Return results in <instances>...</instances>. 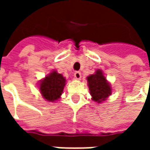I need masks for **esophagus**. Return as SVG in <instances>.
I'll return each instance as SVG.
<instances>
[{
	"label": "esophagus",
	"instance_id": "obj_1",
	"mask_svg": "<svg viewBox=\"0 0 150 150\" xmlns=\"http://www.w3.org/2000/svg\"><path fill=\"white\" fill-rule=\"evenodd\" d=\"M74 76L76 79H81V73L79 71H75L74 74Z\"/></svg>",
	"mask_w": 150,
	"mask_h": 150
}]
</instances>
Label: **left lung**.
I'll use <instances>...</instances> for the list:
<instances>
[{
    "label": "left lung",
    "mask_w": 150,
    "mask_h": 150,
    "mask_svg": "<svg viewBox=\"0 0 150 150\" xmlns=\"http://www.w3.org/2000/svg\"><path fill=\"white\" fill-rule=\"evenodd\" d=\"M87 79L90 94L95 102L102 103L112 94L110 84L107 82L101 70H97L94 75H89Z\"/></svg>",
    "instance_id": "left-lung-1"
}]
</instances>
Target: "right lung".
Wrapping results in <instances>:
<instances>
[{"instance_id":"add662e5","label":"right lung","mask_w":150,"mask_h":150,"mask_svg":"<svg viewBox=\"0 0 150 150\" xmlns=\"http://www.w3.org/2000/svg\"><path fill=\"white\" fill-rule=\"evenodd\" d=\"M65 84V78L54 71L40 82L39 89L44 99L50 102H54L60 98Z\"/></svg>"}]
</instances>
